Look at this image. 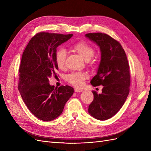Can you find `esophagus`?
<instances>
[{
  "mask_svg": "<svg viewBox=\"0 0 151 151\" xmlns=\"http://www.w3.org/2000/svg\"><path fill=\"white\" fill-rule=\"evenodd\" d=\"M74 90H75V92H76V93H79V92H82V91H83V90L82 89H78V88H76Z\"/></svg>",
  "mask_w": 151,
  "mask_h": 151,
  "instance_id": "esophagus-1",
  "label": "esophagus"
}]
</instances>
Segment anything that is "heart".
Masks as SVG:
<instances>
[{
    "label": "heart",
    "instance_id": "obj_1",
    "mask_svg": "<svg viewBox=\"0 0 151 151\" xmlns=\"http://www.w3.org/2000/svg\"><path fill=\"white\" fill-rule=\"evenodd\" d=\"M72 50L78 53L84 60L89 61L94 54V48L85 42L77 43L72 46ZM66 52L64 49L58 50L55 53V62L58 68L64 69L66 66ZM88 74L85 72H73L66 77V80L76 87L83 86L88 78Z\"/></svg>",
    "mask_w": 151,
    "mask_h": 151
}]
</instances>
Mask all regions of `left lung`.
Segmentation results:
<instances>
[{
	"mask_svg": "<svg viewBox=\"0 0 151 151\" xmlns=\"http://www.w3.org/2000/svg\"><path fill=\"white\" fill-rule=\"evenodd\" d=\"M87 38L96 43L101 51L97 74L91 81L93 86L102 85V93L93 91L94 99L88 108L90 115L99 120L113 116L125 103L130 91V67L120 43L102 33H88Z\"/></svg>",
	"mask_w": 151,
	"mask_h": 151,
	"instance_id": "1",
	"label": "left lung"
}]
</instances>
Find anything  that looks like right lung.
Listing matches in <instances>:
<instances>
[{
	"mask_svg": "<svg viewBox=\"0 0 151 151\" xmlns=\"http://www.w3.org/2000/svg\"><path fill=\"white\" fill-rule=\"evenodd\" d=\"M72 36L41 32L30 40L22 53L18 89L29 111L41 120L50 122L60 116L74 93L71 86L55 88L49 84L50 77H57V48Z\"/></svg>",
	"mask_w": 151,
	"mask_h": 151,
	"instance_id": "right-lung-1",
	"label": "right lung"
}]
</instances>
